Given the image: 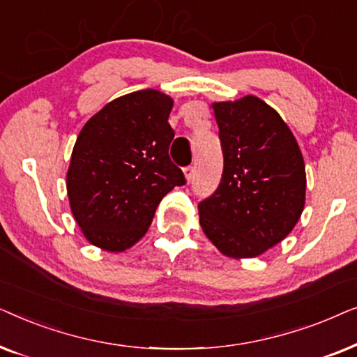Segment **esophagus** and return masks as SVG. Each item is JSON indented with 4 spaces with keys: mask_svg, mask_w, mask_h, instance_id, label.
I'll use <instances>...</instances> for the list:
<instances>
[{
    "mask_svg": "<svg viewBox=\"0 0 357 357\" xmlns=\"http://www.w3.org/2000/svg\"><path fill=\"white\" fill-rule=\"evenodd\" d=\"M183 172H185V178H187L190 182V180H192L193 175H195V167H193V165H187V167L183 169Z\"/></svg>",
    "mask_w": 357,
    "mask_h": 357,
    "instance_id": "esophagus-1",
    "label": "esophagus"
}]
</instances>
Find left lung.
I'll list each match as a JSON object with an SVG mask.
<instances>
[{"label": "left lung", "mask_w": 357, "mask_h": 357, "mask_svg": "<svg viewBox=\"0 0 357 357\" xmlns=\"http://www.w3.org/2000/svg\"><path fill=\"white\" fill-rule=\"evenodd\" d=\"M213 109L224 170L216 192L198 204L199 224L222 255L258 257L304 211V158L284 120L258 97L216 102Z\"/></svg>", "instance_id": "8db88e82"}]
</instances>
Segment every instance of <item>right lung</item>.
Segmentation results:
<instances>
[{"label": "right lung", "instance_id": "1", "mask_svg": "<svg viewBox=\"0 0 357 357\" xmlns=\"http://www.w3.org/2000/svg\"><path fill=\"white\" fill-rule=\"evenodd\" d=\"M174 100L154 89L112 100L82 126L73 148L66 190L84 237L123 252L144 236L160 199L185 183L169 158Z\"/></svg>", "mask_w": 357, "mask_h": 357}]
</instances>
